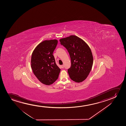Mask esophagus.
<instances>
[{
	"instance_id": "obj_1",
	"label": "esophagus",
	"mask_w": 126,
	"mask_h": 126,
	"mask_svg": "<svg viewBox=\"0 0 126 126\" xmlns=\"http://www.w3.org/2000/svg\"><path fill=\"white\" fill-rule=\"evenodd\" d=\"M61 67L62 68H64V65H61Z\"/></svg>"
}]
</instances>
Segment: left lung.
Instances as JSON below:
<instances>
[{"mask_svg":"<svg viewBox=\"0 0 126 126\" xmlns=\"http://www.w3.org/2000/svg\"><path fill=\"white\" fill-rule=\"evenodd\" d=\"M60 42L67 49L71 58V67L67 70L70 78L77 83L84 80L93 64V56L90 47L83 40L74 35L61 39Z\"/></svg>","mask_w":126,"mask_h":126,"instance_id":"obj_1","label":"left lung"}]
</instances>
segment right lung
<instances>
[{"instance_id": "obj_1", "label": "right lung", "mask_w": 126, "mask_h": 126, "mask_svg": "<svg viewBox=\"0 0 126 126\" xmlns=\"http://www.w3.org/2000/svg\"><path fill=\"white\" fill-rule=\"evenodd\" d=\"M57 44L56 40H45L36 47L32 54L33 73L40 82L47 85L54 83L60 72L53 55Z\"/></svg>"}]
</instances>
